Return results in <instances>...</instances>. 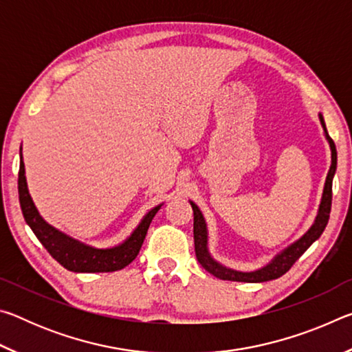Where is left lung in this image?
<instances>
[{"mask_svg":"<svg viewBox=\"0 0 352 352\" xmlns=\"http://www.w3.org/2000/svg\"><path fill=\"white\" fill-rule=\"evenodd\" d=\"M320 124L323 127L324 138L329 144L331 148V168L327 172L324 188H323V195H321V201L318 206L317 217H315L314 223L311 225L305 234H302L300 239L292 242L289 247L281 250L278 254L273 256L270 262H267L264 267L261 269H256L252 272H242V270H234L230 269L223 264H220L219 261L212 258L210 253V247H208V225L206 220L201 214L200 208L194 204V201L189 200L190 206H192L194 211V245H195V256H197V261L200 265L204 267L206 272H210L219 279H223V281H237V283H265L272 281V279H276L283 276L285 272H287L292 265L295 264L296 259H300V256L306 252V250L312 245V243L318 239V237L323 234V231L327 225V220H329V212H331V204H332V178L336 175L337 169V151L336 144L331 140L329 133L326 130V124L321 113H318Z\"/></svg>","mask_w":352,"mask_h":352,"instance_id":"obj_1","label":"left lung"}]
</instances>
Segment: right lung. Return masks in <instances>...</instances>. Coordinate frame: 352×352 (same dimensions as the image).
I'll list each match as a JSON object with an SVG mask.
<instances>
[{
    "instance_id": "right-lung-1",
    "label": "right lung",
    "mask_w": 352,
    "mask_h": 352,
    "mask_svg": "<svg viewBox=\"0 0 352 352\" xmlns=\"http://www.w3.org/2000/svg\"><path fill=\"white\" fill-rule=\"evenodd\" d=\"M25 163L20 152V174H19V194L20 206L25 216L26 223L31 226L34 234L41 242L50 254L65 269L76 273H102L116 272L129 265L138 256L142 242L146 239L148 225H151L155 214L158 212L163 204L153 206L151 211L144 214L136 228L121 243L107 248H98L79 239H74L69 234L57 230L56 226L47 223L40 216L34 200L29 194L26 182Z\"/></svg>"
}]
</instances>
